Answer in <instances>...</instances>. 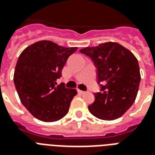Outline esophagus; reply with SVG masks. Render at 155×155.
Wrapping results in <instances>:
<instances>
[{
    "label": "esophagus",
    "instance_id": "1",
    "mask_svg": "<svg viewBox=\"0 0 155 155\" xmlns=\"http://www.w3.org/2000/svg\"><path fill=\"white\" fill-rule=\"evenodd\" d=\"M78 92L80 93V94H84L85 91H81V90H79V89H78Z\"/></svg>",
    "mask_w": 155,
    "mask_h": 155
}]
</instances>
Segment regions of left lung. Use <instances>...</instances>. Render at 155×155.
I'll return each mask as SVG.
<instances>
[{
  "mask_svg": "<svg viewBox=\"0 0 155 155\" xmlns=\"http://www.w3.org/2000/svg\"><path fill=\"white\" fill-rule=\"evenodd\" d=\"M89 56L96 68L99 92L88 106L91 114L102 120L120 117L134 103L140 73L137 58L120 44L106 42L95 47L81 49Z\"/></svg>",
  "mask_w": 155,
  "mask_h": 155,
  "instance_id": "8db88e82",
  "label": "left lung"
}]
</instances>
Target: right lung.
Returning <instances> with one entry per match:
<instances>
[{
  "label": "right lung",
  "instance_id": "obj_1",
  "mask_svg": "<svg viewBox=\"0 0 155 155\" xmlns=\"http://www.w3.org/2000/svg\"><path fill=\"white\" fill-rule=\"evenodd\" d=\"M77 47H64L51 41L28 46L16 64L14 82L22 104L36 118L54 122L68 112L75 89L65 87L57 79L65 63Z\"/></svg>",
  "mask_w": 155,
  "mask_h": 155
}]
</instances>
